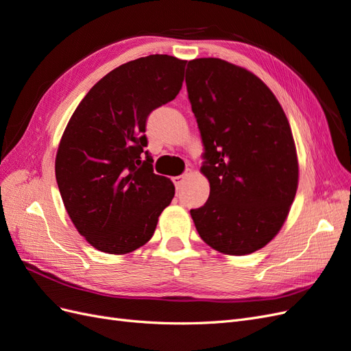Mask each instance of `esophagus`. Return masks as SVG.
I'll return each instance as SVG.
<instances>
[{
    "label": "esophagus",
    "instance_id": "1",
    "mask_svg": "<svg viewBox=\"0 0 351 351\" xmlns=\"http://www.w3.org/2000/svg\"><path fill=\"white\" fill-rule=\"evenodd\" d=\"M187 174H190V171H187ZM186 174V176H187ZM186 176H177V177H173L171 180H173V183H174V186H176V189L178 190L180 187H182V184H183V182H184V178H186Z\"/></svg>",
    "mask_w": 351,
    "mask_h": 351
}]
</instances>
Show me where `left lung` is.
Wrapping results in <instances>:
<instances>
[{
	"label": "left lung",
	"instance_id": "obj_1",
	"mask_svg": "<svg viewBox=\"0 0 351 351\" xmlns=\"http://www.w3.org/2000/svg\"><path fill=\"white\" fill-rule=\"evenodd\" d=\"M186 86L204 143L206 204L190 209L200 239L243 256L268 244L289 215L299 164L289 120L250 71L219 58L189 61Z\"/></svg>",
	"mask_w": 351,
	"mask_h": 351
}]
</instances>
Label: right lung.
<instances>
[{
	"label": "right lung",
	"instance_id": "obj_1",
	"mask_svg": "<svg viewBox=\"0 0 351 351\" xmlns=\"http://www.w3.org/2000/svg\"><path fill=\"white\" fill-rule=\"evenodd\" d=\"M186 62L155 54L114 69L82 99L62 133L57 184L74 227L95 249H139L171 204L176 189L154 173L145 132L149 114L182 89Z\"/></svg>",
	"mask_w": 351,
	"mask_h": 351
}]
</instances>
